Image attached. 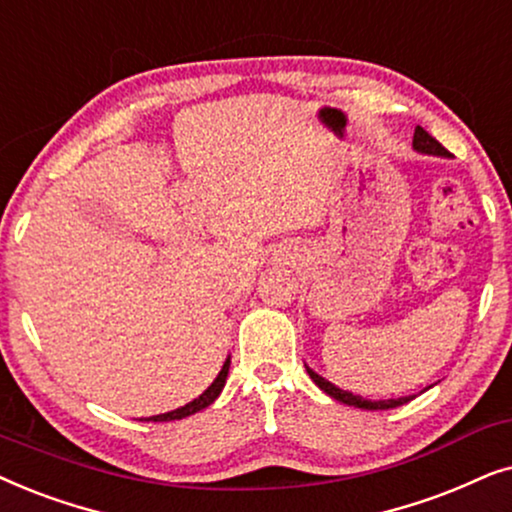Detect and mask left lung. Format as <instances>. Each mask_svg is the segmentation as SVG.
Returning <instances> with one entry per match:
<instances>
[{
    "label": "left lung",
    "mask_w": 512,
    "mask_h": 512,
    "mask_svg": "<svg viewBox=\"0 0 512 512\" xmlns=\"http://www.w3.org/2000/svg\"><path fill=\"white\" fill-rule=\"evenodd\" d=\"M412 145H414V149H417V152L447 156V149L442 147L440 142L435 140L431 133H426L421 126H417V131H414V142H412ZM306 372H309V377L316 381V386L320 388V391H325L327 395H330V398L339 400V403L360 407V410H393V407H400V405L410 403V400L414 398V395H412V398H410V395H407V398H398V400H367V398H360V395H353L349 391H342V388H337L335 384H330V381L323 379V377H320V374H316L313 370H309V367H306Z\"/></svg>",
    "instance_id": "obj_1"
}]
</instances>
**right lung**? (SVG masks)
I'll use <instances>...</instances> for the list:
<instances>
[{"label": "right lung", "mask_w": 512, "mask_h": 512, "mask_svg": "<svg viewBox=\"0 0 512 512\" xmlns=\"http://www.w3.org/2000/svg\"><path fill=\"white\" fill-rule=\"evenodd\" d=\"M227 374H229V360L222 365V370H220V374H217V379L206 388V391H203V393L199 395V398L192 400V403H187L185 407H177V410H173V412L156 414V417H149L147 421H175V419H185V417H189V414L199 412V410H203V407H208L210 403H215V398H217V395H220V391L224 388V381H227Z\"/></svg>", "instance_id": "right-lung-1"}]
</instances>
